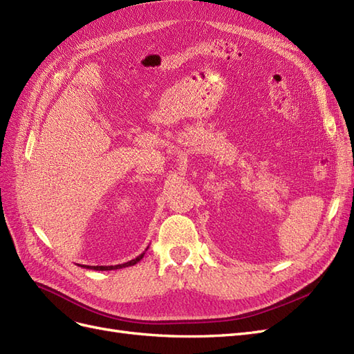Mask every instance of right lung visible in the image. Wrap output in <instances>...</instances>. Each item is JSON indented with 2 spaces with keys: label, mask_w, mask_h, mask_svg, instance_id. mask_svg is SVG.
Returning <instances> with one entry per match:
<instances>
[{
  "label": "right lung",
  "mask_w": 354,
  "mask_h": 354,
  "mask_svg": "<svg viewBox=\"0 0 354 354\" xmlns=\"http://www.w3.org/2000/svg\"><path fill=\"white\" fill-rule=\"evenodd\" d=\"M147 248H149V246H147ZM147 248L145 250V252L147 251ZM145 252H142L140 255L136 257L134 260L127 261L124 264H116V266H81V267H87V269H90V270H118V269H124V267H130V266L137 264L145 257Z\"/></svg>",
  "instance_id": "obj_1"
}]
</instances>
